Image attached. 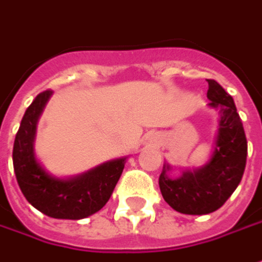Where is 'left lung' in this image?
<instances>
[{
    "mask_svg": "<svg viewBox=\"0 0 262 262\" xmlns=\"http://www.w3.org/2000/svg\"><path fill=\"white\" fill-rule=\"evenodd\" d=\"M209 105L219 112V129L210 161L204 167L171 178L165 164L159 176L164 200L184 214H207L221 209L242 180L248 143L233 98L214 79H207Z\"/></svg>",
    "mask_w": 262,
    "mask_h": 262,
    "instance_id": "left-lung-1",
    "label": "left lung"
}]
</instances>
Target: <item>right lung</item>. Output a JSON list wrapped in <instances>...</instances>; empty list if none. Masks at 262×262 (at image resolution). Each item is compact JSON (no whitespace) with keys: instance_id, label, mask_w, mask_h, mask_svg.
<instances>
[{"instance_id":"1","label":"right lung","mask_w":262,"mask_h":262,"mask_svg":"<svg viewBox=\"0 0 262 262\" xmlns=\"http://www.w3.org/2000/svg\"><path fill=\"white\" fill-rule=\"evenodd\" d=\"M50 95V90L40 93L24 113L14 140V172L21 193L33 207L53 219L78 221L94 214L108 202L126 158L108 161L67 180L46 172L34 155V136L37 120Z\"/></svg>"}]
</instances>
